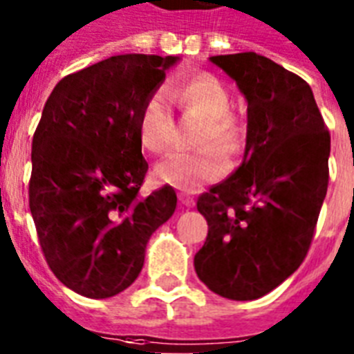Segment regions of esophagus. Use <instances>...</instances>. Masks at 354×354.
<instances>
[{
    "instance_id": "esophagus-1",
    "label": "esophagus",
    "mask_w": 354,
    "mask_h": 354,
    "mask_svg": "<svg viewBox=\"0 0 354 354\" xmlns=\"http://www.w3.org/2000/svg\"><path fill=\"white\" fill-rule=\"evenodd\" d=\"M179 201H180V203H183V205H186V206H194L195 205L194 197H192L190 194H186V192H180V194H179Z\"/></svg>"
}]
</instances>
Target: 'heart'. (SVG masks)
Masks as SVG:
<instances>
[{
  "mask_svg": "<svg viewBox=\"0 0 354 354\" xmlns=\"http://www.w3.org/2000/svg\"><path fill=\"white\" fill-rule=\"evenodd\" d=\"M168 95L186 111L205 118L199 151H175L157 164L155 177L162 185L195 192L221 179L228 158L236 159L247 142V128L232 111V97L221 80L210 73L174 82ZM164 91L151 93L138 115V140L149 153H166L175 142V117Z\"/></svg>",
  "mask_w": 354,
  "mask_h": 354,
  "instance_id": "b5f03b06",
  "label": "heart"
}]
</instances>
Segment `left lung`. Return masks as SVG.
Masks as SVG:
<instances>
[{
  "mask_svg": "<svg viewBox=\"0 0 354 354\" xmlns=\"http://www.w3.org/2000/svg\"><path fill=\"white\" fill-rule=\"evenodd\" d=\"M248 102L241 166L199 195L208 236L194 265L228 299H256L304 263L329 185L330 135L309 84L256 53L212 56Z\"/></svg>",
  "mask_w": 354,
  "mask_h": 354,
  "instance_id": "1",
  "label": "left lung"
}]
</instances>
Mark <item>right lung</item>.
<instances>
[{"label":"right lung","mask_w":354,"mask_h":354,"mask_svg":"<svg viewBox=\"0 0 354 354\" xmlns=\"http://www.w3.org/2000/svg\"><path fill=\"white\" fill-rule=\"evenodd\" d=\"M175 56L120 55L64 76L32 137L29 206L56 278L87 298H109L137 279L146 243L174 216L162 186L138 195L148 162L138 115Z\"/></svg>","instance_id":"right-lung-1"}]
</instances>
